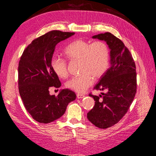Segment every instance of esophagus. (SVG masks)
<instances>
[{
	"mask_svg": "<svg viewBox=\"0 0 156 156\" xmlns=\"http://www.w3.org/2000/svg\"><path fill=\"white\" fill-rule=\"evenodd\" d=\"M76 97H77L78 98H83L85 96L83 94H76Z\"/></svg>",
	"mask_w": 156,
	"mask_h": 156,
	"instance_id": "esophagus-1",
	"label": "esophagus"
}]
</instances>
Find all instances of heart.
<instances>
[{
  "label": "heart",
  "instance_id": "1",
  "mask_svg": "<svg viewBox=\"0 0 156 156\" xmlns=\"http://www.w3.org/2000/svg\"><path fill=\"white\" fill-rule=\"evenodd\" d=\"M64 55L70 60L80 59L81 74L74 76L66 83L72 90L82 93L90 87L94 79L101 78L107 72L110 60V51L103 41L92 43L82 39L74 41L65 48ZM53 71L58 77L68 76V65L64 59L54 56L51 59Z\"/></svg>",
  "mask_w": 156,
  "mask_h": 156
}]
</instances>
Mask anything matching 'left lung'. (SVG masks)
Wrapping results in <instances>:
<instances>
[{
  "instance_id": "8db88e82",
  "label": "left lung",
  "mask_w": 156,
  "mask_h": 156,
  "mask_svg": "<svg viewBox=\"0 0 156 156\" xmlns=\"http://www.w3.org/2000/svg\"><path fill=\"white\" fill-rule=\"evenodd\" d=\"M92 37L107 43L110 49L111 66L94 87V90L107 92H101L102 95L89 94L95 104L88 112L87 118L96 127L107 129L121 120L133 101L137 90L136 68L129 49L111 33Z\"/></svg>"
}]
</instances>
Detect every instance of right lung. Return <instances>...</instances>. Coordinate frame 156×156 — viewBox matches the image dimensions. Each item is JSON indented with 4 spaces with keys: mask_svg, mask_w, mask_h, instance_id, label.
I'll return each instance as SVG.
<instances>
[{
    "mask_svg": "<svg viewBox=\"0 0 156 156\" xmlns=\"http://www.w3.org/2000/svg\"><path fill=\"white\" fill-rule=\"evenodd\" d=\"M74 33L51 31L34 39L20 59L18 68L19 94L26 110L34 120L49 123L65 113L75 92L62 89L58 95L49 94L51 87L59 88L61 82L53 71L51 59L56 45L74 35Z\"/></svg>",
    "mask_w": 156,
    "mask_h": 156,
    "instance_id": "right-lung-1",
    "label": "right lung"
}]
</instances>
